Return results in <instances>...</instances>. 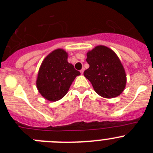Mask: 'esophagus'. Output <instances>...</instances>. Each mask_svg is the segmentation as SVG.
I'll list each match as a JSON object with an SVG mask.
<instances>
[{
  "mask_svg": "<svg viewBox=\"0 0 153 153\" xmlns=\"http://www.w3.org/2000/svg\"><path fill=\"white\" fill-rule=\"evenodd\" d=\"M83 71H84V69H82V70H80V74H83Z\"/></svg>",
  "mask_w": 153,
  "mask_h": 153,
  "instance_id": "34e87169",
  "label": "esophagus"
}]
</instances>
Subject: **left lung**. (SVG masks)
Segmentation results:
<instances>
[{"mask_svg":"<svg viewBox=\"0 0 153 153\" xmlns=\"http://www.w3.org/2000/svg\"><path fill=\"white\" fill-rule=\"evenodd\" d=\"M90 67L83 73L96 93L104 98L120 96L126 84L125 70L116 53L100 45L86 53Z\"/></svg>","mask_w":153,"mask_h":153,"instance_id":"1","label":"left lung"}]
</instances>
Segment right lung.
<instances>
[{"label": "right lung", "mask_w": 153, "mask_h": 153, "mask_svg": "<svg viewBox=\"0 0 153 153\" xmlns=\"http://www.w3.org/2000/svg\"><path fill=\"white\" fill-rule=\"evenodd\" d=\"M68 54L63 49H56L47 55L39 69L36 87L47 100L57 101L68 92L70 86L80 73L67 61Z\"/></svg>", "instance_id": "1"}]
</instances>
